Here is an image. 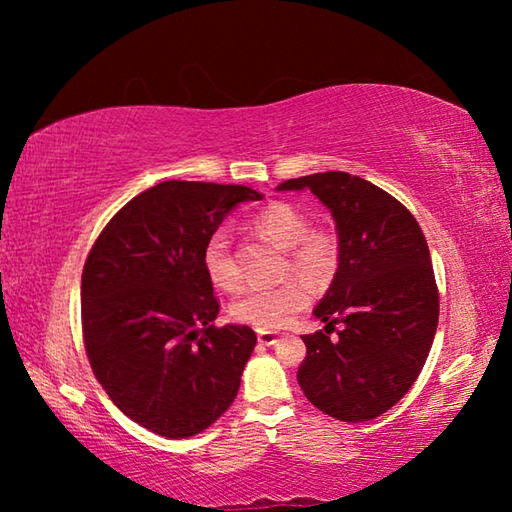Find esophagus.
<instances>
[{"mask_svg": "<svg viewBox=\"0 0 512 512\" xmlns=\"http://www.w3.org/2000/svg\"><path fill=\"white\" fill-rule=\"evenodd\" d=\"M259 345H275L277 343V334L275 332H259L257 334Z\"/></svg>", "mask_w": 512, "mask_h": 512, "instance_id": "34e87169", "label": "esophagus"}]
</instances>
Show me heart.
I'll use <instances>...</instances> for the list:
<instances>
[{
  "label": "heart",
  "instance_id": "1",
  "mask_svg": "<svg viewBox=\"0 0 512 512\" xmlns=\"http://www.w3.org/2000/svg\"><path fill=\"white\" fill-rule=\"evenodd\" d=\"M253 232L268 244L287 253L282 275H298L311 287H325L339 268V239L332 232L314 230L311 219L291 203H271L253 216ZM207 280L223 291L241 284L239 264L223 230H214L203 246ZM309 291L300 280H287L275 287L250 289L232 302L230 316L257 329H280L307 307Z\"/></svg>",
  "mask_w": 512,
  "mask_h": 512
}]
</instances>
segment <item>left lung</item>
I'll return each mask as SVG.
<instances>
[{
	"mask_svg": "<svg viewBox=\"0 0 512 512\" xmlns=\"http://www.w3.org/2000/svg\"><path fill=\"white\" fill-rule=\"evenodd\" d=\"M309 189L336 221L339 268L305 334L298 384L307 400L343 422H366L409 393L438 327V287L415 216L384 189L345 171L311 173L277 187ZM343 324L340 339L328 334Z\"/></svg>",
	"mask_w": 512,
	"mask_h": 512,
	"instance_id": "obj_1",
	"label": "left lung"
}]
</instances>
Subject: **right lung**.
I'll list each match as a JSON object with an SVG mask.
<instances>
[{
	"instance_id": "obj_1",
	"label": "right lung",
	"mask_w": 512,
	"mask_h": 512,
	"mask_svg": "<svg viewBox=\"0 0 512 512\" xmlns=\"http://www.w3.org/2000/svg\"><path fill=\"white\" fill-rule=\"evenodd\" d=\"M259 198L244 185L164 180L121 207L85 259L81 325L94 377L158 436H196L235 402L257 336L212 325L219 300L203 246L232 207Z\"/></svg>"
}]
</instances>
